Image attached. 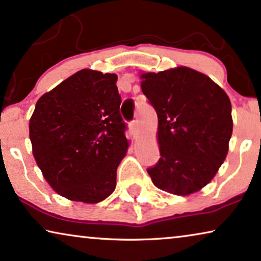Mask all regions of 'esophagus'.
<instances>
[{"label": "esophagus", "instance_id": "1", "mask_svg": "<svg viewBox=\"0 0 261 261\" xmlns=\"http://www.w3.org/2000/svg\"><path fill=\"white\" fill-rule=\"evenodd\" d=\"M129 127H130V130H132V133H133L134 135L138 133V128H139V124H138L137 121H133V122H130Z\"/></svg>", "mask_w": 261, "mask_h": 261}]
</instances>
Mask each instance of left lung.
Wrapping results in <instances>:
<instances>
[{
    "instance_id": "1",
    "label": "left lung",
    "mask_w": 261,
    "mask_h": 261,
    "mask_svg": "<svg viewBox=\"0 0 261 261\" xmlns=\"http://www.w3.org/2000/svg\"><path fill=\"white\" fill-rule=\"evenodd\" d=\"M141 89L158 115L160 159L147 170L178 196L204 188L222 165L233 133L230 99L206 74L187 66L142 72Z\"/></svg>"
}]
</instances>
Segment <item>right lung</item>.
<instances>
[{
  "instance_id": "1",
  "label": "right lung",
  "mask_w": 261,
  "mask_h": 261,
  "mask_svg": "<svg viewBox=\"0 0 261 261\" xmlns=\"http://www.w3.org/2000/svg\"><path fill=\"white\" fill-rule=\"evenodd\" d=\"M115 73L83 69L38 99L30 120L32 152L42 176L70 201L98 203L116 188L129 141Z\"/></svg>"
}]
</instances>
